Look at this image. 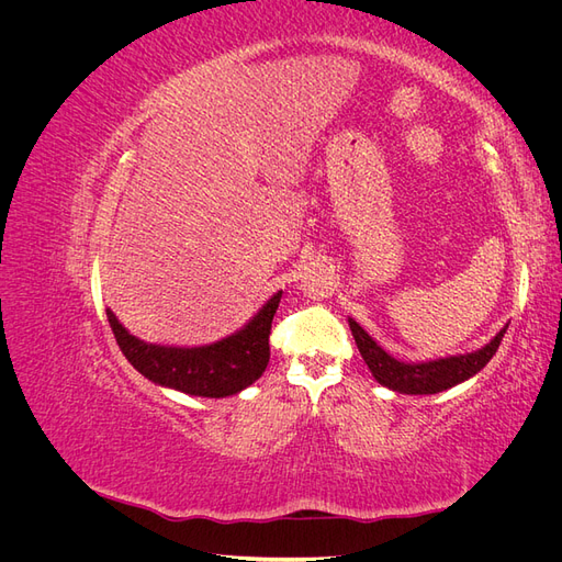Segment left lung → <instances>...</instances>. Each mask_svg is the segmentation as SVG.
Instances as JSON below:
<instances>
[{
    "mask_svg": "<svg viewBox=\"0 0 562 562\" xmlns=\"http://www.w3.org/2000/svg\"><path fill=\"white\" fill-rule=\"evenodd\" d=\"M349 328L356 339V347H359L363 361L368 363L370 372L375 380L389 389L401 391V394H438V391L450 389L459 382L473 378L475 372L483 370L495 351L499 349V342L506 330H499L497 337L485 345L481 351L464 353V356H450V359H438L429 363H401L396 359L378 347L375 339H372L359 323L349 318Z\"/></svg>",
    "mask_w": 562,
    "mask_h": 562,
    "instance_id": "left-lung-1",
    "label": "left lung"
}]
</instances>
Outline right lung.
<instances>
[{"instance_id":"add662e5","label":"right lung","mask_w":562,"mask_h":562,"mask_svg":"<svg viewBox=\"0 0 562 562\" xmlns=\"http://www.w3.org/2000/svg\"><path fill=\"white\" fill-rule=\"evenodd\" d=\"M281 293L271 297L244 330L206 347H159L133 337L108 310L110 328L128 363L161 386L203 398L239 394L258 380L269 363L271 321L279 310Z\"/></svg>"}]
</instances>
